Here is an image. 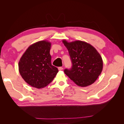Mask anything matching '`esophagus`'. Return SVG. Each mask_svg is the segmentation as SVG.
I'll return each instance as SVG.
<instances>
[{"label":"esophagus","mask_w":124,"mask_h":124,"mask_svg":"<svg viewBox=\"0 0 124 124\" xmlns=\"http://www.w3.org/2000/svg\"><path fill=\"white\" fill-rule=\"evenodd\" d=\"M58 69L59 70H62L63 69V68L62 67H58Z\"/></svg>","instance_id":"1"}]
</instances>
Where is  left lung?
<instances>
[{"mask_svg": "<svg viewBox=\"0 0 124 124\" xmlns=\"http://www.w3.org/2000/svg\"><path fill=\"white\" fill-rule=\"evenodd\" d=\"M62 42L68 50L72 66L65 73L77 85L86 87L94 83L103 69L101 56L90 44L82 41Z\"/></svg>", "mask_w": 124, "mask_h": 124, "instance_id": "1", "label": "left lung"}]
</instances>
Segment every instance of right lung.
I'll list each match as a JSON object with an SVG mask.
<instances>
[{"mask_svg": "<svg viewBox=\"0 0 124 124\" xmlns=\"http://www.w3.org/2000/svg\"><path fill=\"white\" fill-rule=\"evenodd\" d=\"M51 43L46 40L30 46L18 62V70L24 81L32 87L42 88L53 81L58 72L52 65Z\"/></svg>", "mask_w": 124, "mask_h": 124, "instance_id": "add662e5", "label": "right lung"}]
</instances>
